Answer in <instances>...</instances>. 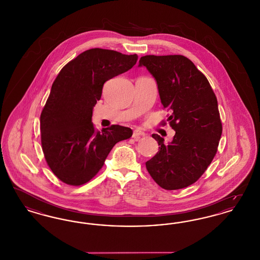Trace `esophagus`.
<instances>
[{"instance_id": "obj_1", "label": "esophagus", "mask_w": 260, "mask_h": 260, "mask_svg": "<svg viewBox=\"0 0 260 260\" xmlns=\"http://www.w3.org/2000/svg\"><path fill=\"white\" fill-rule=\"evenodd\" d=\"M142 136H145V134L143 133V132H141V131H139V129H136V131H134V134H133V138L135 139V140H139L140 139V137H142Z\"/></svg>"}]
</instances>
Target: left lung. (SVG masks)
<instances>
[{"label":"left lung","instance_id":"left-lung-1","mask_svg":"<svg viewBox=\"0 0 260 260\" xmlns=\"http://www.w3.org/2000/svg\"><path fill=\"white\" fill-rule=\"evenodd\" d=\"M139 66L156 79L164 109L172 112L168 121L175 131L169 145L152 135L160 147L146 161V169L166 190L185 188L203 175L217 152L222 134L217 99L206 76L183 55H145Z\"/></svg>","mask_w":260,"mask_h":260}]
</instances>
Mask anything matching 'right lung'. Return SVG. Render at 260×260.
<instances>
[{"mask_svg":"<svg viewBox=\"0 0 260 260\" xmlns=\"http://www.w3.org/2000/svg\"><path fill=\"white\" fill-rule=\"evenodd\" d=\"M136 54L90 49L68 62L55 78L41 113V143L48 166L68 185L94 177L116 143L133 136L119 124L95 129L92 108L106 81L133 68Z\"/></svg>","mask_w":260,"mask_h":260,"instance_id":"obj_1","label":"right lung"}]
</instances>
